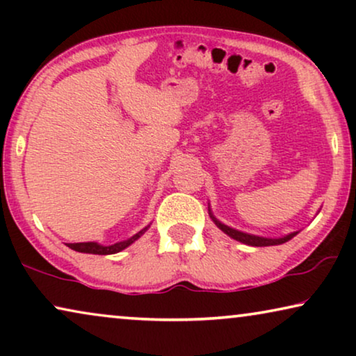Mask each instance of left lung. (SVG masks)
Listing matches in <instances>:
<instances>
[{
	"mask_svg": "<svg viewBox=\"0 0 356 356\" xmlns=\"http://www.w3.org/2000/svg\"><path fill=\"white\" fill-rule=\"evenodd\" d=\"M209 216L213 220V223L220 228V230L228 235L233 240L243 243V245H248V246H277V245H284L291 238L298 235V232H291L289 235H284V236H279V238H269V236H259V235H252V233H246V232H241V230H236V228H232L225 225V223H222L218 218L213 216L212 211H211V206H209Z\"/></svg>",
	"mask_w": 356,
	"mask_h": 356,
	"instance_id": "left-lung-1",
	"label": "left lung"
}]
</instances>
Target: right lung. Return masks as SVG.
Instances as JSON below:
<instances>
[{"mask_svg": "<svg viewBox=\"0 0 356 356\" xmlns=\"http://www.w3.org/2000/svg\"><path fill=\"white\" fill-rule=\"evenodd\" d=\"M149 227H150V223H149L147 227H144L143 230H139L138 233H136V235L128 238V240L113 243V245H108V246L100 245V243H97V241L66 243V246L71 248V250L77 251V252H87V254H102V256H105V254H116V252L123 251V250H126V248H128V246L133 245V243H134L136 240H139V238L143 236L144 233L149 230Z\"/></svg>", "mask_w": 356, "mask_h": 356, "instance_id": "right-lung-1", "label": "right lung"}]
</instances>
